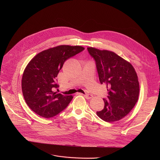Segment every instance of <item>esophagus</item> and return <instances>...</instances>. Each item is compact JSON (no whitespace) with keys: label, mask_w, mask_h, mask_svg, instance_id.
Listing matches in <instances>:
<instances>
[{"label":"esophagus","mask_w":160,"mask_h":160,"mask_svg":"<svg viewBox=\"0 0 160 160\" xmlns=\"http://www.w3.org/2000/svg\"><path fill=\"white\" fill-rule=\"evenodd\" d=\"M83 96H84L86 99H91V98H92L93 97L92 95L89 94H83Z\"/></svg>","instance_id":"34e87169"}]
</instances>
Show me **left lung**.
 Listing matches in <instances>:
<instances>
[{
    "label": "left lung",
    "mask_w": 160,
    "mask_h": 160,
    "mask_svg": "<svg viewBox=\"0 0 160 160\" xmlns=\"http://www.w3.org/2000/svg\"><path fill=\"white\" fill-rule=\"evenodd\" d=\"M96 61L99 78L107 87L108 99H103L104 108L97 115L107 122L126 117L138 102L139 94L138 77L133 66L112 51L87 48Z\"/></svg>",
    "instance_id": "1"
}]
</instances>
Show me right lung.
Listing matches in <instances>:
<instances>
[{"label": "right lung", "instance_id": "obj_1", "mask_svg": "<svg viewBox=\"0 0 160 160\" xmlns=\"http://www.w3.org/2000/svg\"><path fill=\"white\" fill-rule=\"evenodd\" d=\"M85 48L61 45L44 50L28 62L21 80L22 92L29 108L39 116L48 118L64 109L73 99L54 91L56 77L64 62Z\"/></svg>", "mask_w": 160, "mask_h": 160}]
</instances>
